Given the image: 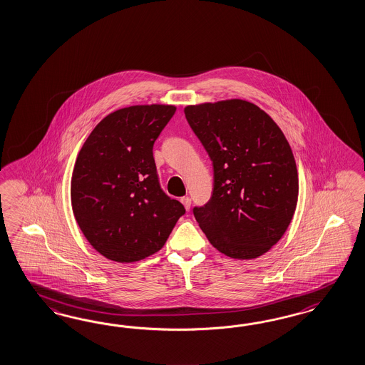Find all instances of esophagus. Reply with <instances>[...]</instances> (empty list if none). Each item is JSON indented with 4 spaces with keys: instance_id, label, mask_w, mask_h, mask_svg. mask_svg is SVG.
Instances as JSON below:
<instances>
[{
    "instance_id": "34e87169",
    "label": "esophagus",
    "mask_w": 365,
    "mask_h": 365,
    "mask_svg": "<svg viewBox=\"0 0 365 365\" xmlns=\"http://www.w3.org/2000/svg\"><path fill=\"white\" fill-rule=\"evenodd\" d=\"M181 202H182V205L185 207V209L187 210H189L190 209V205H192V200L189 197H181Z\"/></svg>"
}]
</instances>
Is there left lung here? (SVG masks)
I'll return each instance as SVG.
<instances>
[{
  "mask_svg": "<svg viewBox=\"0 0 365 365\" xmlns=\"http://www.w3.org/2000/svg\"><path fill=\"white\" fill-rule=\"evenodd\" d=\"M184 112L213 163L212 197L193 209L200 228L232 259L260 257L284 236L297 205L289 143L271 115L245 100L187 105Z\"/></svg>",
  "mask_w": 365,
  "mask_h": 365,
  "instance_id": "obj_1",
  "label": "left lung"
}]
</instances>
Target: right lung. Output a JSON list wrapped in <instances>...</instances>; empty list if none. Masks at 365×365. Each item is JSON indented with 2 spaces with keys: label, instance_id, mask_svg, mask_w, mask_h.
I'll use <instances>...</instances> for the list:
<instances>
[{
  "label": "right lung",
  "instance_id": "obj_1",
  "mask_svg": "<svg viewBox=\"0 0 365 365\" xmlns=\"http://www.w3.org/2000/svg\"><path fill=\"white\" fill-rule=\"evenodd\" d=\"M175 105H133L104 117L74 164L71 201L89 244L109 260L133 262L164 247L185 209L157 178L153 144Z\"/></svg>",
  "mask_w": 365,
  "mask_h": 365
}]
</instances>
